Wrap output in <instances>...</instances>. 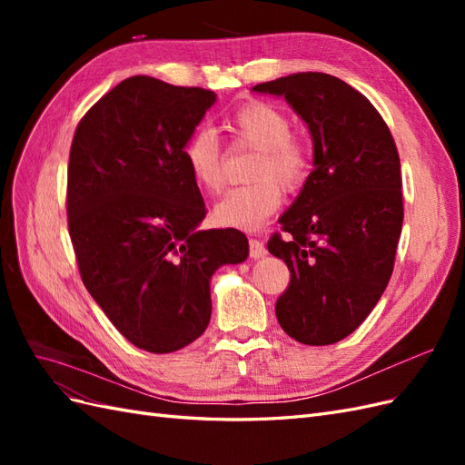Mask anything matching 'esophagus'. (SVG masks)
I'll return each mask as SVG.
<instances>
[{
  "mask_svg": "<svg viewBox=\"0 0 465 465\" xmlns=\"http://www.w3.org/2000/svg\"><path fill=\"white\" fill-rule=\"evenodd\" d=\"M248 244H250V258L260 260V258H263V256L267 254V250H265L263 242H260L258 238H250Z\"/></svg>",
  "mask_w": 465,
  "mask_h": 465,
  "instance_id": "1",
  "label": "esophagus"
}]
</instances>
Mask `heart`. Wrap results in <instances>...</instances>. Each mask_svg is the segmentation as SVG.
Returning a JSON list of instances; mask_svg holds the SVG:
<instances>
[{
	"label": "heart",
	"instance_id": "1",
	"mask_svg": "<svg viewBox=\"0 0 465 465\" xmlns=\"http://www.w3.org/2000/svg\"><path fill=\"white\" fill-rule=\"evenodd\" d=\"M232 145L256 149L250 180L254 184L234 188L213 207V221L221 227L256 231L283 202L285 190H297L311 173V147L306 139L291 132V120L270 103L242 104L224 122ZM192 180L207 193H219L224 186L223 153L211 130L193 132L182 149Z\"/></svg>",
	"mask_w": 465,
	"mask_h": 465
}]
</instances>
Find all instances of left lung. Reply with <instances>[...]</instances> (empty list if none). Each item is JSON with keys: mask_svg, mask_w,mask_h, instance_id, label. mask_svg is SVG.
<instances>
[{"mask_svg": "<svg viewBox=\"0 0 465 465\" xmlns=\"http://www.w3.org/2000/svg\"><path fill=\"white\" fill-rule=\"evenodd\" d=\"M252 91L285 96L306 122L314 171L281 215L267 250L291 272L275 304L279 326L304 345L353 333L382 297L403 223L400 154L367 96L328 74L306 72Z\"/></svg>", "mask_w": 465, "mask_h": 465, "instance_id": "1", "label": "left lung"}]
</instances>
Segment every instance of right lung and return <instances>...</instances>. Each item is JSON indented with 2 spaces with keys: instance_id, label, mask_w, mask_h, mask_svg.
I'll return each mask as SVG.
<instances>
[{
  "instance_id": "obj_1",
  "label": "right lung",
  "mask_w": 465,
  "mask_h": 465,
  "mask_svg": "<svg viewBox=\"0 0 465 465\" xmlns=\"http://www.w3.org/2000/svg\"><path fill=\"white\" fill-rule=\"evenodd\" d=\"M217 94L124 79L81 118L67 166V227L79 273L116 330L149 353L205 331L209 281L248 258L236 229L200 231L205 203L182 149Z\"/></svg>"
}]
</instances>
